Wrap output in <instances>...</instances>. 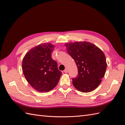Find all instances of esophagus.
<instances>
[{
	"instance_id": "1",
	"label": "esophagus",
	"mask_w": 125,
	"mask_h": 125,
	"mask_svg": "<svg viewBox=\"0 0 125 125\" xmlns=\"http://www.w3.org/2000/svg\"><path fill=\"white\" fill-rule=\"evenodd\" d=\"M68 71V69H67V68H66L64 70V72L65 73H67Z\"/></svg>"
}]
</instances>
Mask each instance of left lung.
<instances>
[{
    "label": "left lung",
    "instance_id": "obj_1",
    "mask_svg": "<svg viewBox=\"0 0 125 125\" xmlns=\"http://www.w3.org/2000/svg\"><path fill=\"white\" fill-rule=\"evenodd\" d=\"M65 46L78 69L77 77L73 78V86L82 92L94 91L99 85L106 70L105 54L89 42H70Z\"/></svg>",
    "mask_w": 125,
    "mask_h": 125
}]
</instances>
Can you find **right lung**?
<instances>
[{"instance_id": "right-lung-1", "label": "right lung", "mask_w": 125, "mask_h": 125, "mask_svg": "<svg viewBox=\"0 0 125 125\" xmlns=\"http://www.w3.org/2000/svg\"><path fill=\"white\" fill-rule=\"evenodd\" d=\"M54 47L51 43H41L29 50L22 60L23 75L39 92H47L54 89L62 75L57 62L52 58Z\"/></svg>"}]
</instances>
